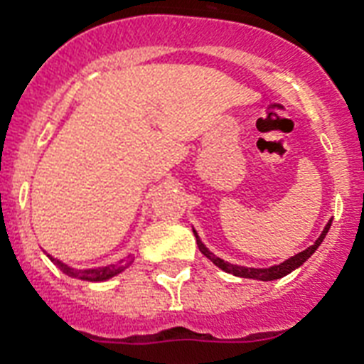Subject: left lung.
<instances>
[{"label":"left lung","instance_id":"1","mask_svg":"<svg viewBox=\"0 0 364 364\" xmlns=\"http://www.w3.org/2000/svg\"><path fill=\"white\" fill-rule=\"evenodd\" d=\"M331 223H333V219L327 223V227L323 228L321 236L314 242V245H310L308 249H304V251H300V253H296L294 257H291V259L283 260L282 264H276V266H270V268H247V266H238V264H232V262H227V260L219 259V257H215V255L211 253L210 249L205 247L204 243H202V240H200V236L196 234V230L193 228L194 236H196V243H198V249L202 251V253L208 257V259L213 262L215 266H219L221 270L228 272V274H232V276H238V277H249V279H260V282H274V279H279V277L287 276V274H291L293 270H296L299 266H302L306 262V260L310 259L311 255L316 253L317 247L321 245V242L325 240V236H327L328 228H331Z\"/></svg>","mask_w":364,"mask_h":364}]
</instances>
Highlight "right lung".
<instances>
[{
    "instance_id": "1",
    "label": "right lung",
    "mask_w": 364,
    "mask_h": 364,
    "mask_svg": "<svg viewBox=\"0 0 364 364\" xmlns=\"http://www.w3.org/2000/svg\"><path fill=\"white\" fill-rule=\"evenodd\" d=\"M48 259L53 260L54 264L58 266L60 270L64 272L65 276L70 277H77V279H85V282H105V279H109V277L117 276V274H121L124 268H128V264L124 262H117V264H107V266H100V268H87V270H75V268H71V266L64 264L62 260L53 259L50 255H48Z\"/></svg>"
}]
</instances>
